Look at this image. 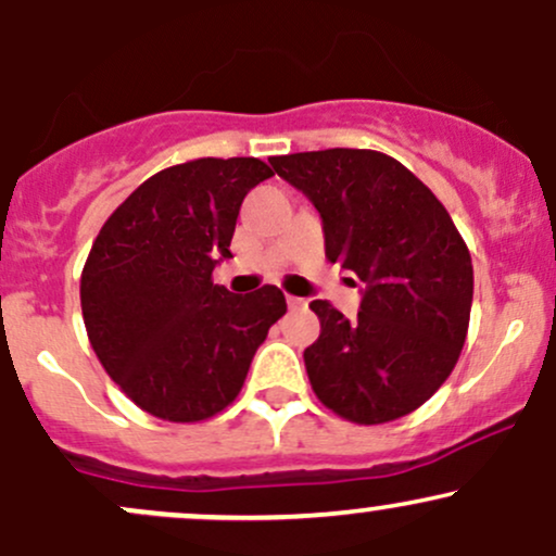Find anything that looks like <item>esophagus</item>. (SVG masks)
Segmentation results:
<instances>
[{
    "label": "esophagus",
    "instance_id": "esophagus-1",
    "mask_svg": "<svg viewBox=\"0 0 556 556\" xmlns=\"http://www.w3.org/2000/svg\"><path fill=\"white\" fill-rule=\"evenodd\" d=\"M287 305H290V311L305 308V300L303 298H295V295H287Z\"/></svg>",
    "mask_w": 556,
    "mask_h": 556
}]
</instances>
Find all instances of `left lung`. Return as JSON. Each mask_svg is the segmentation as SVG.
<instances>
[{
    "instance_id": "obj_1",
    "label": "left lung",
    "mask_w": 556,
    "mask_h": 556,
    "mask_svg": "<svg viewBox=\"0 0 556 556\" xmlns=\"http://www.w3.org/2000/svg\"><path fill=\"white\" fill-rule=\"evenodd\" d=\"M308 195L324 222L331 264L363 282L361 311L327 300L303 361L316 397L361 426L397 420L444 384L465 344L473 264L437 195L397 159L368 149H327L269 159Z\"/></svg>"
}]
</instances>
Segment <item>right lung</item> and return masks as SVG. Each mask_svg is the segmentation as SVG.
<instances>
[{"label": "right lung", "mask_w": 556, "mask_h": 556, "mask_svg": "<svg viewBox=\"0 0 556 556\" xmlns=\"http://www.w3.org/2000/svg\"><path fill=\"white\" fill-rule=\"evenodd\" d=\"M271 175L253 156L175 164L138 185L93 240L83 321L96 358L140 410L172 424L222 413L287 314L279 287L235 295L212 279L232 256L242 198Z\"/></svg>", "instance_id": "obj_1"}]
</instances>
